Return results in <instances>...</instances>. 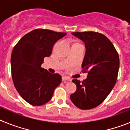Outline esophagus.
Instances as JSON below:
<instances>
[{"label": "esophagus", "instance_id": "obj_1", "mask_svg": "<svg viewBox=\"0 0 130 130\" xmlns=\"http://www.w3.org/2000/svg\"><path fill=\"white\" fill-rule=\"evenodd\" d=\"M62 79V81H71L70 78L66 76H63Z\"/></svg>", "mask_w": 130, "mask_h": 130}]
</instances>
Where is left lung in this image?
<instances>
[{
  "instance_id": "obj_1",
  "label": "left lung",
  "mask_w": 130,
  "mask_h": 130,
  "mask_svg": "<svg viewBox=\"0 0 130 130\" xmlns=\"http://www.w3.org/2000/svg\"><path fill=\"white\" fill-rule=\"evenodd\" d=\"M72 34L85 45L82 68L84 72L88 71V75L81 83L72 80L77 90L70 99L79 109H90L102 104L114 87L120 64L119 54L104 34L92 31Z\"/></svg>"
}]
</instances>
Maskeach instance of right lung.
I'll use <instances>...</instances> for the list:
<instances>
[{"label": "right lung", "mask_w": 130, "mask_h": 130, "mask_svg": "<svg viewBox=\"0 0 130 130\" xmlns=\"http://www.w3.org/2000/svg\"><path fill=\"white\" fill-rule=\"evenodd\" d=\"M66 35L47 29L32 30L21 38L11 56L13 82L20 96L28 104L40 106L52 98L62 81L58 73L42 68L45 57H49L54 44Z\"/></svg>", "instance_id": "add662e5"}]
</instances>
